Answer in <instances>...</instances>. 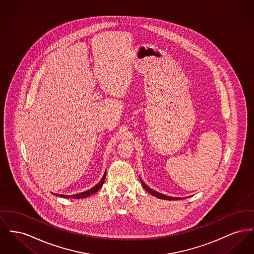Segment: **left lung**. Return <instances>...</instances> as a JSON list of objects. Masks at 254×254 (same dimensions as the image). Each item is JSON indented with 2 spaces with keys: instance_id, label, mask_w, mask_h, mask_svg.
<instances>
[{
  "instance_id": "obj_1",
  "label": "left lung",
  "mask_w": 254,
  "mask_h": 254,
  "mask_svg": "<svg viewBox=\"0 0 254 254\" xmlns=\"http://www.w3.org/2000/svg\"><path fill=\"white\" fill-rule=\"evenodd\" d=\"M141 183H142V186H143V188L146 190V191H148L149 194H152V195H154V196H156V197H158V198H161V199H168V200H178V199H182V198H180V197H174V196H169V195H165L163 194H160V193H158V192H156V191H154V190H152V189H150L148 185H146L143 181H142V179H141Z\"/></svg>"
}]
</instances>
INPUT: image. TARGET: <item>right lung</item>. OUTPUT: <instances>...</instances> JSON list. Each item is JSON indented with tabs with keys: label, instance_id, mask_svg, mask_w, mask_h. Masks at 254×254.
<instances>
[{
	"label": "right lung",
	"instance_id": "1",
	"mask_svg": "<svg viewBox=\"0 0 254 254\" xmlns=\"http://www.w3.org/2000/svg\"><path fill=\"white\" fill-rule=\"evenodd\" d=\"M105 176H106V172H105V175H104V177H103V179H101V181H100L97 185H95L94 187H92V188L89 189V190L84 191V192H82V193L72 194V195H67V194H56V195H60V197H64V198H69V197H74V198H83V197H87V196H89L91 194H95L96 192H98V190H100V189L102 188V186H103V184H104V182H105Z\"/></svg>",
	"mask_w": 254,
	"mask_h": 254
}]
</instances>
